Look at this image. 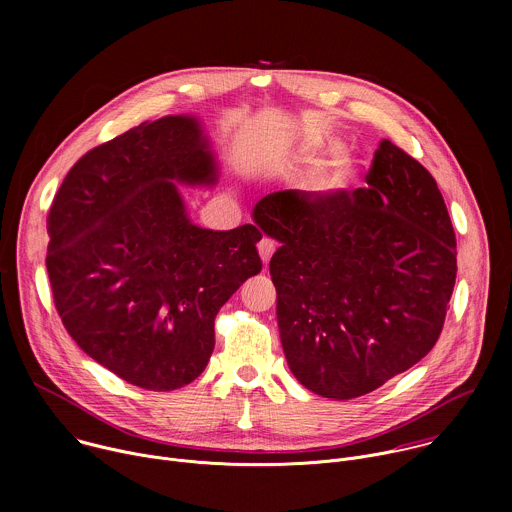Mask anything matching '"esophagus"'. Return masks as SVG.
Instances as JSON below:
<instances>
[{
  "mask_svg": "<svg viewBox=\"0 0 512 512\" xmlns=\"http://www.w3.org/2000/svg\"><path fill=\"white\" fill-rule=\"evenodd\" d=\"M257 249H259V255H261L263 263L267 265V263H269V259H271V255L275 253L277 245H275V241H273V239H269V237H263V239L257 243Z\"/></svg>",
  "mask_w": 512,
  "mask_h": 512,
  "instance_id": "1",
  "label": "esophagus"
}]
</instances>
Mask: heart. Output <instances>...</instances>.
<instances>
[{"mask_svg": "<svg viewBox=\"0 0 512 512\" xmlns=\"http://www.w3.org/2000/svg\"><path fill=\"white\" fill-rule=\"evenodd\" d=\"M336 143L330 137L324 135H310L304 145L300 158L304 162H318L320 156L334 152ZM356 174V164L352 158H338L334 160L330 166L318 170L316 174H312L308 178V188L320 194H332V192H340L344 188H348L354 180Z\"/></svg>", "mask_w": 512, "mask_h": 512, "instance_id": "b5f03b06", "label": "heart"}]
</instances>
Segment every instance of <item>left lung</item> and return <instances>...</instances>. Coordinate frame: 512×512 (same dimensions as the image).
<instances>
[{
	"label": "left lung",
	"instance_id": "left-lung-1",
	"mask_svg": "<svg viewBox=\"0 0 512 512\" xmlns=\"http://www.w3.org/2000/svg\"><path fill=\"white\" fill-rule=\"evenodd\" d=\"M367 186L283 190L255 208L294 377L328 399L367 395L437 342L456 283V233L433 176L383 139Z\"/></svg>",
	"mask_w": 512,
	"mask_h": 512
}]
</instances>
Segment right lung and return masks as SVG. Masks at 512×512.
Instances as JSON below:
<instances>
[{
  "label": "right lung",
  "instance_id": "add662e5",
  "mask_svg": "<svg viewBox=\"0 0 512 512\" xmlns=\"http://www.w3.org/2000/svg\"><path fill=\"white\" fill-rule=\"evenodd\" d=\"M192 117L141 123L87 152L48 210L56 312L83 352L129 385L174 391L214 348V318L263 267L253 225H192L174 184H212Z\"/></svg>",
  "mask_w": 512,
  "mask_h": 512
}]
</instances>
